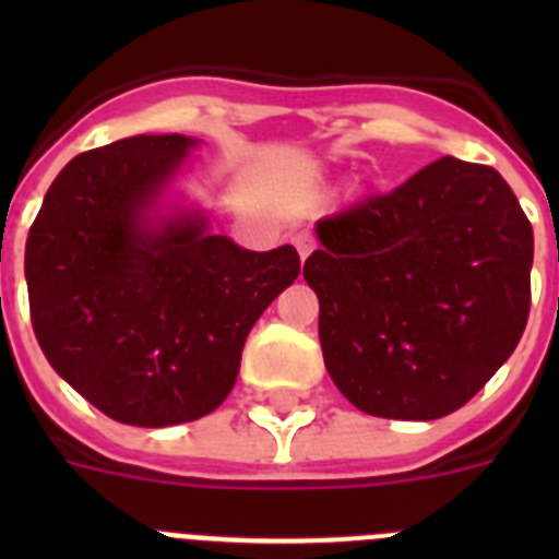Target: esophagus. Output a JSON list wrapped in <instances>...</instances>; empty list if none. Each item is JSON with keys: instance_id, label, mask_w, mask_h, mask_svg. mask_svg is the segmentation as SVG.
<instances>
[{"instance_id": "obj_1", "label": "esophagus", "mask_w": 559, "mask_h": 559, "mask_svg": "<svg viewBox=\"0 0 559 559\" xmlns=\"http://www.w3.org/2000/svg\"><path fill=\"white\" fill-rule=\"evenodd\" d=\"M296 251H299V257H302V263H305L310 251H313V240H310L308 235H299L296 237Z\"/></svg>"}]
</instances>
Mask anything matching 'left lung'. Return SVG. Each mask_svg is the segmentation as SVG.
I'll return each mask as SVG.
<instances>
[{
    "mask_svg": "<svg viewBox=\"0 0 559 559\" xmlns=\"http://www.w3.org/2000/svg\"><path fill=\"white\" fill-rule=\"evenodd\" d=\"M305 280L338 392L386 419L462 408L521 341L535 235L487 165L442 156L316 224Z\"/></svg>",
    "mask_w": 559,
    "mask_h": 559,
    "instance_id": "obj_1",
    "label": "left lung"
}]
</instances>
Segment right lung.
<instances>
[{
	"mask_svg": "<svg viewBox=\"0 0 559 559\" xmlns=\"http://www.w3.org/2000/svg\"><path fill=\"white\" fill-rule=\"evenodd\" d=\"M199 140L140 133L69 162L24 249L44 355L106 417L192 423L235 386L246 335L299 276L294 246L240 249L201 210L162 215Z\"/></svg>",
	"mask_w": 559,
	"mask_h": 559,
	"instance_id": "right-lung-1",
	"label": "right lung"
}]
</instances>
